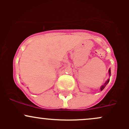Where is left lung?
I'll return each mask as SVG.
<instances>
[{
    "instance_id": "1",
    "label": "left lung",
    "mask_w": 129,
    "mask_h": 129,
    "mask_svg": "<svg viewBox=\"0 0 129 129\" xmlns=\"http://www.w3.org/2000/svg\"><path fill=\"white\" fill-rule=\"evenodd\" d=\"M110 74H111V72H110V69H109V77H110ZM109 80H110V79H108L107 80H106V82H105L104 83V84H103V85H102V86L101 87V88H100V89H101V91H102V90L104 89V88L105 87V86H106V85H107L108 83L109 82Z\"/></svg>"
}]
</instances>
